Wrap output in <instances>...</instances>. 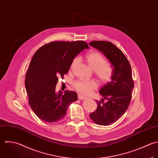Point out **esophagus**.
Segmentation results:
<instances>
[{"label":"esophagus","mask_w":158,"mask_h":158,"mask_svg":"<svg viewBox=\"0 0 158 158\" xmlns=\"http://www.w3.org/2000/svg\"><path fill=\"white\" fill-rule=\"evenodd\" d=\"M78 99L80 100H85L87 99V97H85L84 96H82L81 94H78Z\"/></svg>","instance_id":"1"}]
</instances>
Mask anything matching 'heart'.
Here are the masks:
<instances>
[{
    "label": "heart",
    "instance_id": "heart-1",
    "mask_svg": "<svg viewBox=\"0 0 158 158\" xmlns=\"http://www.w3.org/2000/svg\"><path fill=\"white\" fill-rule=\"evenodd\" d=\"M85 58L89 66L94 70V73L100 82L105 84L111 81L113 73L112 66L110 63L105 61V58L100 53L95 51L90 52L86 55ZM78 61L77 58H74L71 64L70 68L73 69ZM97 87V83L94 80L80 79L74 83L75 89L85 95L90 94Z\"/></svg>",
    "mask_w": 158,
    "mask_h": 158
}]
</instances>
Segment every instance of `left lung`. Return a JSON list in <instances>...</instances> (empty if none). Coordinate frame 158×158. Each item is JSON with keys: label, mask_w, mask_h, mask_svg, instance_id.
I'll return each mask as SVG.
<instances>
[{"label": "left lung", "mask_w": 158, "mask_h": 158, "mask_svg": "<svg viewBox=\"0 0 158 158\" xmlns=\"http://www.w3.org/2000/svg\"><path fill=\"white\" fill-rule=\"evenodd\" d=\"M89 44L101 51L113 66L111 81L100 90L103 99L95 100L97 109L90 114L95 124L108 126L117 121L130 105L134 86L131 66L123 52L111 42L94 40Z\"/></svg>", "instance_id": "obj_1"}]
</instances>
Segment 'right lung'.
I'll use <instances>...</instances> for the list:
<instances>
[{
    "instance_id": "obj_1",
    "label": "right lung",
    "mask_w": 158,
    "mask_h": 158,
    "mask_svg": "<svg viewBox=\"0 0 158 158\" xmlns=\"http://www.w3.org/2000/svg\"><path fill=\"white\" fill-rule=\"evenodd\" d=\"M88 44L83 40L53 41L39 48L26 73L25 87L29 104L40 119L55 123L66 115L69 105L77 100L74 91L55 92L58 77H64L76 56Z\"/></svg>"
}]
</instances>
